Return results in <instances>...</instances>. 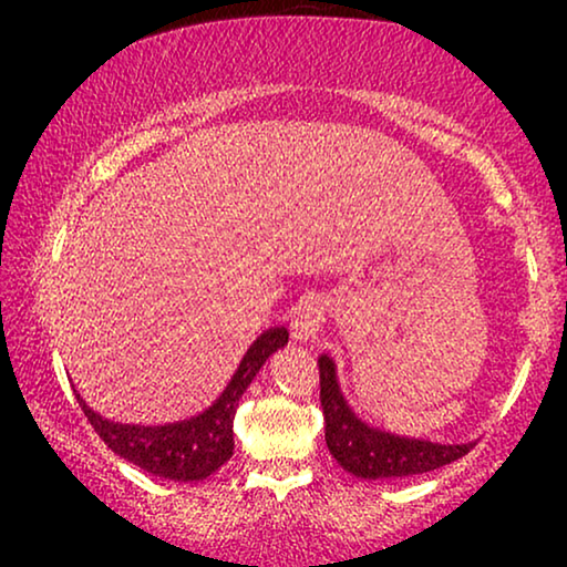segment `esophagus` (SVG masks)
Wrapping results in <instances>:
<instances>
[{"label": "esophagus", "mask_w": 567, "mask_h": 567, "mask_svg": "<svg viewBox=\"0 0 567 567\" xmlns=\"http://www.w3.org/2000/svg\"><path fill=\"white\" fill-rule=\"evenodd\" d=\"M324 322V307L320 299H301L297 307L291 309V338L299 343H307L309 338H315V332L322 328Z\"/></svg>", "instance_id": "obj_1"}]
</instances>
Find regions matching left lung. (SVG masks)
<instances>
[{
  "instance_id": "1",
  "label": "left lung",
  "mask_w": 567,
  "mask_h": 567,
  "mask_svg": "<svg viewBox=\"0 0 567 567\" xmlns=\"http://www.w3.org/2000/svg\"><path fill=\"white\" fill-rule=\"evenodd\" d=\"M320 402L324 413V441L340 467L363 480H402L439 470L462 460L475 444H433L405 439L367 425L348 408L340 392L336 363L320 355Z\"/></svg>"
}]
</instances>
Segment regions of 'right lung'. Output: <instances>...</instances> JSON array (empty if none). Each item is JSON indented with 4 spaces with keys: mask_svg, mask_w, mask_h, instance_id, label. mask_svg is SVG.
Returning a JSON list of instances; mask_svg holds the SVG:
<instances>
[{
    "mask_svg": "<svg viewBox=\"0 0 567 567\" xmlns=\"http://www.w3.org/2000/svg\"><path fill=\"white\" fill-rule=\"evenodd\" d=\"M286 343H289V330L286 328H270L262 332L247 348L245 359L239 361L235 377H231L227 390L221 392V398L200 415L190 417V421L167 425L113 423L84 405L80 394H76V400H80V408L97 436L126 462L136 464L150 475L175 480V483L204 480L214 475L235 452L231 423H235L239 398L250 386L262 363L268 361V355Z\"/></svg>",
    "mask_w": 567,
    "mask_h": 567,
    "instance_id": "obj_1",
    "label": "right lung"
}]
</instances>
